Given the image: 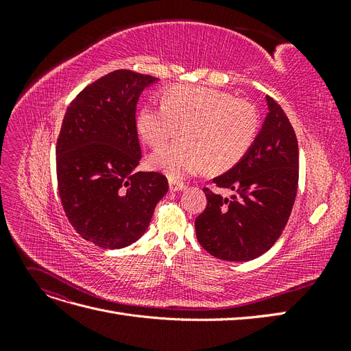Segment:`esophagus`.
Segmentation results:
<instances>
[{
    "mask_svg": "<svg viewBox=\"0 0 351 351\" xmlns=\"http://www.w3.org/2000/svg\"><path fill=\"white\" fill-rule=\"evenodd\" d=\"M184 187H186V184H183V183L169 182V190H171V192H180V190H183Z\"/></svg>",
    "mask_w": 351,
    "mask_h": 351,
    "instance_id": "esophagus-1",
    "label": "esophagus"
}]
</instances>
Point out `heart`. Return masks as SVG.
I'll list each match as a JSON object with an SVG mask.
<instances>
[{
  "mask_svg": "<svg viewBox=\"0 0 351 351\" xmlns=\"http://www.w3.org/2000/svg\"><path fill=\"white\" fill-rule=\"evenodd\" d=\"M258 125L250 104L202 86L169 88L162 107L146 105L136 119L137 132L152 147L182 129V142L167 145L149 158L151 167L171 180L204 173L208 167L214 173L234 167L253 145Z\"/></svg>",
  "mask_w": 351,
  "mask_h": 351,
  "instance_id": "1",
  "label": "heart"
}]
</instances>
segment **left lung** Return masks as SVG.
Instances as JSON below:
<instances>
[{"mask_svg": "<svg viewBox=\"0 0 351 351\" xmlns=\"http://www.w3.org/2000/svg\"><path fill=\"white\" fill-rule=\"evenodd\" d=\"M268 114L247 154L212 178L234 192L228 197L204 189L206 209L195 221L196 237L212 256L247 262L268 252L289 221L299 184V143L280 104L265 97Z\"/></svg>", "mask_w": 351, "mask_h": 351, "instance_id": "1", "label": "left lung"}]
</instances>
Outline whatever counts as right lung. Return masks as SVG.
I'll return each instance as SVG.
<instances>
[{
    "instance_id": "1",
    "label": "right lung",
    "mask_w": 351,
    "mask_h": 351,
    "mask_svg": "<svg viewBox=\"0 0 351 351\" xmlns=\"http://www.w3.org/2000/svg\"><path fill=\"white\" fill-rule=\"evenodd\" d=\"M159 79L117 70L73 99L57 141V178L73 228L102 249H123L149 227L167 177L136 173L142 159L136 105Z\"/></svg>"
}]
</instances>
